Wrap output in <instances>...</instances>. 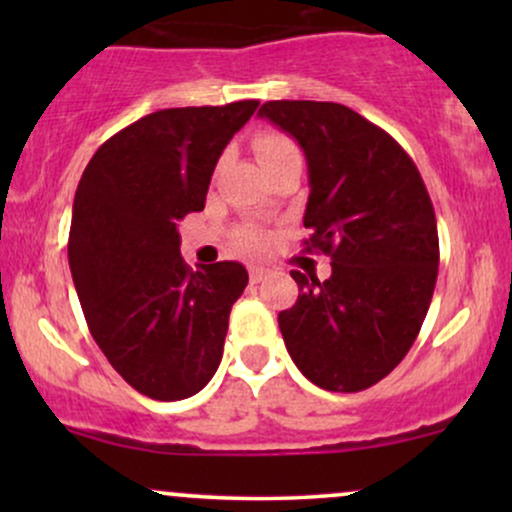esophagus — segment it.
Here are the masks:
<instances>
[{"mask_svg":"<svg viewBox=\"0 0 512 512\" xmlns=\"http://www.w3.org/2000/svg\"><path fill=\"white\" fill-rule=\"evenodd\" d=\"M267 274H269V269L250 267V281H252V284H260V281L267 279Z\"/></svg>","mask_w":512,"mask_h":512,"instance_id":"34e87169","label":"esophagus"}]
</instances>
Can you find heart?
Returning <instances> with one entry per match:
<instances>
[{"label": "heart", "instance_id": "obj_1", "mask_svg": "<svg viewBox=\"0 0 512 512\" xmlns=\"http://www.w3.org/2000/svg\"><path fill=\"white\" fill-rule=\"evenodd\" d=\"M255 151L257 156H260L262 166H267V163L272 161H279V158L284 156H291V154H298V146L291 142L286 134H279V132H264L260 137L255 139ZM243 245L250 250H257V248H264V243H267V236L260 231H245L243 233Z\"/></svg>", "mask_w": 512, "mask_h": 512}]
</instances>
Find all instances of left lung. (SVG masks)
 Returning a JSON list of instances; mask_svg holds the SVG:
<instances>
[{
  "mask_svg": "<svg viewBox=\"0 0 512 512\" xmlns=\"http://www.w3.org/2000/svg\"><path fill=\"white\" fill-rule=\"evenodd\" d=\"M301 144L310 195L308 250L332 257V276L291 272L298 301L279 330L298 370L322 390L361 392L407 356L438 276L431 197L407 151L339 103L269 101L260 108Z\"/></svg>",
  "mask_w": 512,
  "mask_h": 512,
  "instance_id": "8db88e82",
  "label": "left lung"
}]
</instances>
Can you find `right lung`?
<instances>
[{
	"label": "right lung",
	"instance_id": "add662e5",
	"mask_svg": "<svg viewBox=\"0 0 512 512\" xmlns=\"http://www.w3.org/2000/svg\"><path fill=\"white\" fill-rule=\"evenodd\" d=\"M260 101L158 110L93 154L74 195L69 269L86 325L142 395H197L219 368L228 315L248 286L238 262L192 272L178 221L202 211L221 151Z\"/></svg>",
	"mask_w": 512,
	"mask_h": 512
}]
</instances>
